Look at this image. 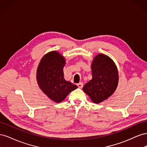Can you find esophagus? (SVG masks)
<instances>
[{
	"label": "esophagus",
	"instance_id": "1",
	"mask_svg": "<svg viewBox=\"0 0 147 147\" xmlns=\"http://www.w3.org/2000/svg\"><path fill=\"white\" fill-rule=\"evenodd\" d=\"M77 86H78V87L80 88H82L83 86V82H80L79 83H78V84H77Z\"/></svg>",
	"mask_w": 147,
	"mask_h": 147
}]
</instances>
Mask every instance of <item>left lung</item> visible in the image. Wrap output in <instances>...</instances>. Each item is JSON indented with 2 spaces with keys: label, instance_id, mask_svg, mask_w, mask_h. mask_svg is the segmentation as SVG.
I'll return each mask as SVG.
<instances>
[{
  "label": "left lung",
  "instance_id": "obj_1",
  "mask_svg": "<svg viewBox=\"0 0 147 147\" xmlns=\"http://www.w3.org/2000/svg\"><path fill=\"white\" fill-rule=\"evenodd\" d=\"M92 80L84 84L83 90L94 103L107 99L116 90L118 73L114 62L103 54L97 55L91 65Z\"/></svg>",
  "mask_w": 147,
  "mask_h": 147
}]
</instances>
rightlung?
I'll use <instances>...</instances> for the list:
<instances>
[{"label":"right lung","mask_w":147,"mask_h":147,"mask_svg":"<svg viewBox=\"0 0 147 147\" xmlns=\"http://www.w3.org/2000/svg\"><path fill=\"white\" fill-rule=\"evenodd\" d=\"M65 59L58 52L51 51L44 56L38 64L37 80L40 88L56 102L63 101L77 86L65 80L63 68Z\"/></svg>","instance_id":"1"}]
</instances>
